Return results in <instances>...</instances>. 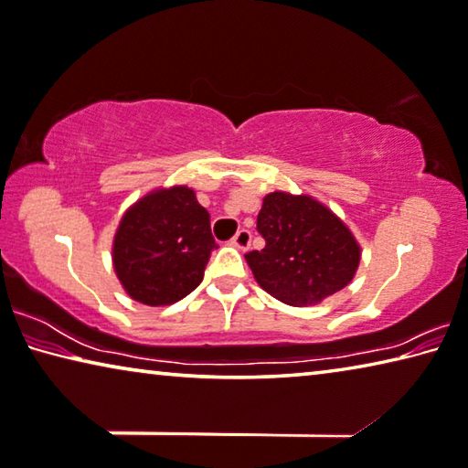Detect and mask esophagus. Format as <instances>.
<instances>
[{"label": "esophagus", "instance_id": "34e87169", "mask_svg": "<svg viewBox=\"0 0 468 468\" xmlns=\"http://www.w3.org/2000/svg\"><path fill=\"white\" fill-rule=\"evenodd\" d=\"M232 244H234V247H239L240 250H247L250 247V232H249V229H239V232H236V236L232 239Z\"/></svg>", "mask_w": 468, "mask_h": 468}]
</instances>
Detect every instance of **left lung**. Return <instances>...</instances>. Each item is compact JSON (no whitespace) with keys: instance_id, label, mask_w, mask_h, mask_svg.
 I'll use <instances>...</instances> for the list:
<instances>
[{"instance_id":"1","label":"left lung","mask_w":468,"mask_h":468,"mask_svg":"<svg viewBox=\"0 0 468 468\" xmlns=\"http://www.w3.org/2000/svg\"><path fill=\"white\" fill-rule=\"evenodd\" d=\"M257 229L265 247L244 259L257 284L286 305L322 303L356 276L362 259L356 236L309 194L270 192Z\"/></svg>"}]
</instances>
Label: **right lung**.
<instances>
[{
  "mask_svg": "<svg viewBox=\"0 0 468 468\" xmlns=\"http://www.w3.org/2000/svg\"><path fill=\"white\" fill-rule=\"evenodd\" d=\"M211 218L188 186L156 188L129 207L112 240L121 286L138 303L171 305L203 282L211 250Z\"/></svg>",
  "mask_w": 468,
  "mask_h": 468,
  "instance_id": "right-lung-1",
  "label": "right lung"
}]
</instances>
